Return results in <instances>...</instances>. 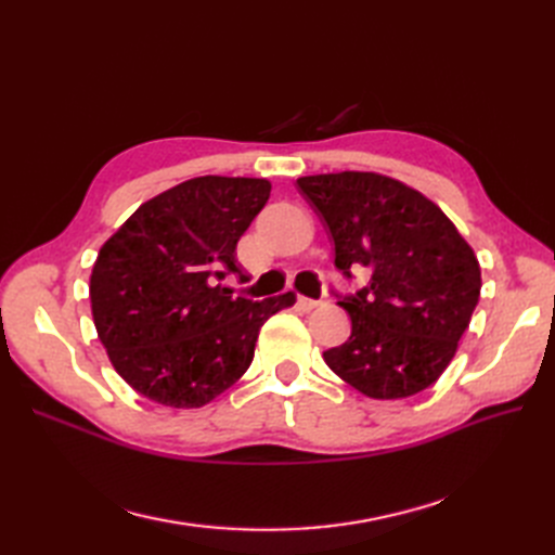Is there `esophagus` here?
I'll return each mask as SVG.
<instances>
[{"label":"esophagus","mask_w":555,"mask_h":555,"mask_svg":"<svg viewBox=\"0 0 555 555\" xmlns=\"http://www.w3.org/2000/svg\"><path fill=\"white\" fill-rule=\"evenodd\" d=\"M298 308H300V310H306V312H310V310L319 308V300H314V298H306V296H298Z\"/></svg>","instance_id":"obj_1"}]
</instances>
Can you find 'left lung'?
I'll return each instance as SVG.
<instances>
[{"label": "left lung", "instance_id": "8db88e82", "mask_svg": "<svg viewBox=\"0 0 555 555\" xmlns=\"http://www.w3.org/2000/svg\"><path fill=\"white\" fill-rule=\"evenodd\" d=\"M322 215L335 266L371 282L338 306L351 335L324 351L331 371L367 398L398 400L428 389L447 371L469 326L481 268L449 217L405 182L373 171L298 178Z\"/></svg>", "mask_w": 555, "mask_h": 555}]
</instances>
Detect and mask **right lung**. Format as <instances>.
<instances>
[{"instance_id": "right-lung-1", "label": "right lung", "mask_w": 555, "mask_h": 555, "mask_svg": "<svg viewBox=\"0 0 555 555\" xmlns=\"http://www.w3.org/2000/svg\"><path fill=\"white\" fill-rule=\"evenodd\" d=\"M271 196L266 178L201 176L145 201L99 249L90 275L96 335L133 391L204 408L255 359L259 328L296 304L233 296L236 245Z\"/></svg>"}]
</instances>
